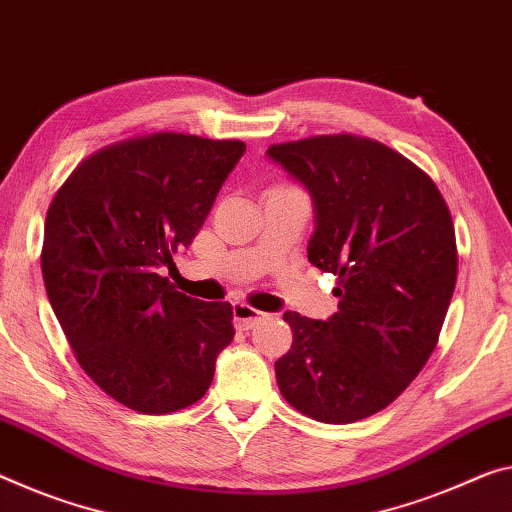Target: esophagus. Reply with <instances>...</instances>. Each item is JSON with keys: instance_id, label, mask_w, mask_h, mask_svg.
Segmentation results:
<instances>
[{"instance_id": "esophagus-1", "label": "esophagus", "mask_w": 512, "mask_h": 512, "mask_svg": "<svg viewBox=\"0 0 512 512\" xmlns=\"http://www.w3.org/2000/svg\"><path fill=\"white\" fill-rule=\"evenodd\" d=\"M232 314H234V326H237L239 330H250L255 326V323H259L266 316L264 312H259V310H255V307H250L248 303H234Z\"/></svg>"}]
</instances>
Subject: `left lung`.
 I'll return each mask as SVG.
<instances>
[{"instance_id": "1", "label": "left lung", "mask_w": 512, "mask_h": 512, "mask_svg": "<svg viewBox=\"0 0 512 512\" xmlns=\"http://www.w3.org/2000/svg\"><path fill=\"white\" fill-rule=\"evenodd\" d=\"M266 154L310 191L307 259L337 275L339 312H285L294 344L275 362L285 401L323 424L385 410L435 351L458 275L456 230L424 170L380 141L321 134Z\"/></svg>"}]
</instances>
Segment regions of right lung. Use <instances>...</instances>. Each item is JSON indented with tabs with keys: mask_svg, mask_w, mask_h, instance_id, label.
<instances>
[{
	"mask_svg": "<svg viewBox=\"0 0 512 512\" xmlns=\"http://www.w3.org/2000/svg\"><path fill=\"white\" fill-rule=\"evenodd\" d=\"M243 141L152 132L104 145L72 170L45 218V291L79 367L141 415L200 401L232 342V305L161 275L196 237Z\"/></svg>",
	"mask_w": 512,
	"mask_h": 512,
	"instance_id": "add662e5",
	"label": "right lung"
}]
</instances>
